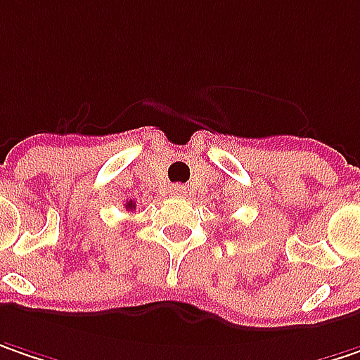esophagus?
Listing matches in <instances>:
<instances>
[{
    "label": "esophagus",
    "instance_id": "obj_1",
    "mask_svg": "<svg viewBox=\"0 0 360 360\" xmlns=\"http://www.w3.org/2000/svg\"><path fill=\"white\" fill-rule=\"evenodd\" d=\"M171 195L173 198H185L187 195V187L185 185H173L171 187Z\"/></svg>",
    "mask_w": 360,
    "mask_h": 360
}]
</instances>
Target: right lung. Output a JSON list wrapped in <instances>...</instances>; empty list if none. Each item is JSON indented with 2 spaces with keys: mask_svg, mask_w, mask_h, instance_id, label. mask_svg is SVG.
Segmentation results:
<instances>
[{
  "mask_svg": "<svg viewBox=\"0 0 360 360\" xmlns=\"http://www.w3.org/2000/svg\"><path fill=\"white\" fill-rule=\"evenodd\" d=\"M134 207H136V203H134V201L132 200L126 201V210H134Z\"/></svg>",
  "mask_w": 360,
  "mask_h": 360,
  "instance_id": "obj_1",
  "label": "right lung"
}]
</instances>
